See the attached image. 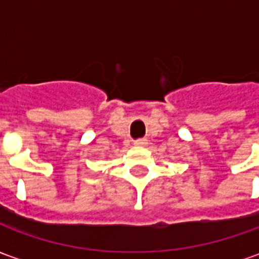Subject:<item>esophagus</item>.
Instances as JSON below:
<instances>
[{
	"label": "esophagus",
	"mask_w": 259,
	"mask_h": 259,
	"mask_svg": "<svg viewBox=\"0 0 259 259\" xmlns=\"http://www.w3.org/2000/svg\"><path fill=\"white\" fill-rule=\"evenodd\" d=\"M146 144H147L146 139H139V140L135 141V146L137 147H143V146H146Z\"/></svg>",
	"instance_id": "1"
}]
</instances>
